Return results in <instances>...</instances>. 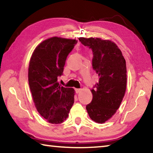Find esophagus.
Segmentation results:
<instances>
[{"instance_id":"esophagus-1","label":"esophagus","mask_w":153,"mask_h":153,"mask_svg":"<svg viewBox=\"0 0 153 153\" xmlns=\"http://www.w3.org/2000/svg\"><path fill=\"white\" fill-rule=\"evenodd\" d=\"M75 90H76V92L77 93V94H78V93H79V92H80V91H81V89L76 88V89H75Z\"/></svg>"}]
</instances>
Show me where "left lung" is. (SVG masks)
<instances>
[{
    "instance_id": "left-lung-1",
    "label": "left lung",
    "mask_w": 153,
    "mask_h": 153,
    "mask_svg": "<svg viewBox=\"0 0 153 153\" xmlns=\"http://www.w3.org/2000/svg\"><path fill=\"white\" fill-rule=\"evenodd\" d=\"M93 53L92 67L99 77L91 90L92 100L86 105L91 120L102 123L112 117L125 95L127 84L126 60L116 44L99 38H79Z\"/></svg>"
}]
</instances>
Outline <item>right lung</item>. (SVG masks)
Returning <instances> with one entry per match:
<instances>
[{
    "label": "right lung",
    "instance_id": "1",
    "mask_svg": "<svg viewBox=\"0 0 153 153\" xmlns=\"http://www.w3.org/2000/svg\"><path fill=\"white\" fill-rule=\"evenodd\" d=\"M77 40L53 37L33 51L28 68V82L36 109L48 122L63 123L74 102L75 91L61 86L57 77L63 74L67 56Z\"/></svg>",
    "mask_w": 153,
    "mask_h": 153
}]
</instances>
